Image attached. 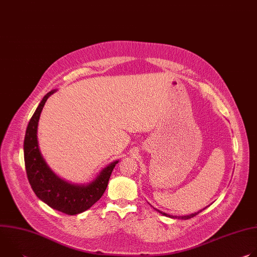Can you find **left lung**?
<instances>
[{
    "mask_svg": "<svg viewBox=\"0 0 257 257\" xmlns=\"http://www.w3.org/2000/svg\"><path fill=\"white\" fill-rule=\"evenodd\" d=\"M206 207H207V206H206ZM206 207H204L203 209H205ZM155 209H157V208H155ZM203 209H200L199 211L194 212V213H191V214H188V215H180V216H177V215H170V214H168V213H166V212H163V211H161V210H159V209H157V210H158L160 213H162V214H164V215H166V216L172 217V218H178V219H188V218H191V217L195 216L196 214H198L199 212H201Z\"/></svg>",
    "mask_w": 257,
    "mask_h": 257,
    "instance_id": "left-lung-1",
    "label": "left lung"
}]
</instances>
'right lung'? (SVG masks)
<instances>
[{"label":"right lung","instance_id":"1","mask_svg":"<svg viewBox=\"0 0 257 257\" xmlns=\"http://www.w3.org/2000/svg\"><path fill=\"white\" fill-rule=\"evenodd\" d=\"M57 91L48 92L31 117L24 138V162L32 190L42 201L66 214H78L91 207L106 189L108 179L119 161H114L87 184H72L56 175L45 161L38 140V127L47 99Z\"/></svg>","mask_w":257,"mask_h":257}]
</instances>
